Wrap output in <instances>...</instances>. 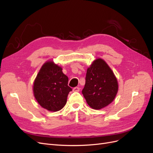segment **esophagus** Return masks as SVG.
Segmentation results:
<instances>
[{"label": "esophagus", "mask_w": 153, "mask_h": 153, "mask_svg": "<svg viewBox=\"0 0 153 153\" xmlns=\"http://www.w3.org/2000/svg\"><path fill=\"white\" fill-rule=\"evenodd\" d=\"M80 87H74L73 88V92H78L80 91Z\"/></svg>", "instance_id": "esophagus-1"}]
</instances>
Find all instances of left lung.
Returning a JSON list of instances; mask_svg holds the SVG:
<instances>
[{"label": "left lung", "instance_id": "8db88e82", "mask_svg": "<svg viewBox=\"0 0 153 153\" xmlns=\"http://www.w3.org/2000/svg\"><path fill=\"white\" fill-rule=\"evenodd\" d=\"M118 83L112 69L101 59H96L88 68L82 94L92 108L100 110L114 101Z\"/></svg>", "mask_w": 153, "mask_h": 153}]
</instances>
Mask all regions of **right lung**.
Listing matches in <instances>:
<instances>
[{
	"mask_svg": "<svg viewBox=\"0 0 153 153\" xmlns=\"http://www.w3.org/2000/svg\"><path fill=\"white\" fill-rule=\"evenodd\" d=\"M62 68L53 61L45 62L41 67L34 82V95L43 108L51 112L61 110L65 106L69 92L68 77Z\"/></svg>",
	"mask_w": 153,
	"mask_h": 153,
	"instance_id": "1",
	"label": "right lung"
}]
</instances>
